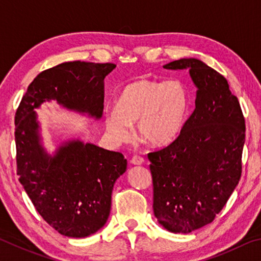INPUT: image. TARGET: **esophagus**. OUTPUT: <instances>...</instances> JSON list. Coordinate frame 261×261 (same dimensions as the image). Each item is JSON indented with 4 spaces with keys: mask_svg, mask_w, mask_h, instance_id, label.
<instances>
[{
    "mask_svg": "<svg viewBox=\"0 0 261 261\" xmlns=\"http://www.w3.org/2000/svg\"><path fill=\"white\" fill-rule=\"evenodd\" d=\"M144 162H145V160L143 158L137 156V155L131 159V163H132V165H135V166H140V165H143Z\"/></svg>",
    "mask_w": 261,
    "mask_h": 261,
    "instance_id": "obj_1",
    "label": "esophagus"
}]
</instances>
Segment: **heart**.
<instances>
[{
  "mask_svg": "<svg viewBox=\"0 0 261 261\" xmlns=\"http://www.w3.org/2000/svg\"><path fill=\"white\" fill-rule=\"evenodd\" d=\"M190 94L178 79L158 82L135 79L123 86L115 98L114 110L106 115V130L114 141L136 136L152 146H163L177 138L187 122Z\"/></svg>",
  "mask_w": 261,
  "mask_h": 261,
  "instance_id": "b5f03b06",
  "label": "heart"
}]
</instances>
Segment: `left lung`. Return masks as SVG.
I'll use <instances>...</instances> for the list:
<instances>
[{"label": "left lung", "instance_id": "obj_1", "mask_svg": "<svg viewBox=\"0 0 261 261\" xmlns=\"http://www.w3.org/2000/svg\"><path fill=\"white\" fill-rule=\"evenodd\" d=\"M188 69L196 109L173 143L148 153L153 211L175 233H189L214 220L240 182L245 121L227 79L198 59L163 65Z\"/></svg>", "mask_w": 261, "mask_h": 261}]
</instances>
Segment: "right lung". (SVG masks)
Wrapping results in <instances>:
<instances>
[{"label": "right lung", "mask_w": 261, "mask_h": 261, "mask_svg": "<svg viewBox=\"0 0 261 261\" xmlns=\"http://www.w3.org/2000/svg\"><path fill=\"white\" fill-rule=\"evenodd\" d=\"M116 65L64 62L39 73L15 116L17 175L35 210L61 235L83 238L107 222L114 184L126 170V159L84 143L63 140L51 154L42 144L35 109L56 101L62 107L100 120L103 81Z\"/></svg>", "instance_id": "obj_1"}]
</instances>
